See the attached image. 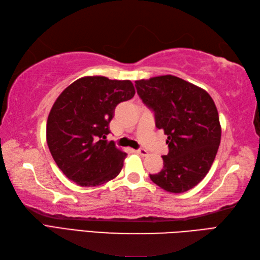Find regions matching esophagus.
I'll list each match as a JSON object with an SVG mask.
<instances>
[{
    "label": "esophagus",
    "instance_id": "1",
    "mask_svg": "<svg viewBox=\"0 0 260 260\" xmlns=\"http://www.w3.org/2000/svg\"><path fill=\"white\" fill-rule=\"evenodd\" d=\"M137 152L139 153L140 155H147L149 153V151H148V150H146V149H138Z\"/></svg>",
    "mask_w": 260,
    "mask_h": 260
}]
</instances>
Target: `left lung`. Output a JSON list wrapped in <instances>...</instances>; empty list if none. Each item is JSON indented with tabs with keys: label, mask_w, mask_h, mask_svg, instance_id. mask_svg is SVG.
<instances>
[{
	"label": "left lung",
	"mask_w": 260,
	"mask_h": 260,
	"mask_svg": "<svg viewBox=\"0 0 260 260\" xmlns=\"http://www.w3.org/2000/svg\"><path fill=\"white\" fill-rule=\"evenodd\" d=\"M136 88L154 112L155 126L168 136L164 168L150 179L166 191H188L208 174L220 145L215 102L204 89L170 74L138 80Z\"/></svg>",
	"instance_id": "1"
}]
</instances>
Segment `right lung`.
Here are the masks:
<instances>
[{
  "mask_svg": "<svg viewBox=\"0 0 260 260\" xmlns=\"http://www.w3.org/2000/svg\"><path fill=\"white\" fill-rule=\"evenodd\" d=\"M136 93L130 80L83 77L57 96L48 117L47 142L55 164L81 187L117 177L126 153L106 140L119 103Z\"/></svg>",
  "mask_w": 260,
  "mask_h": 260,
  "instance_id": "obj_1",
  "label": "right lung"
}]
</instances>
